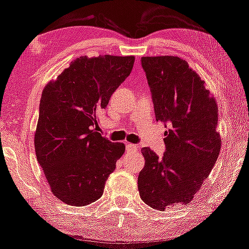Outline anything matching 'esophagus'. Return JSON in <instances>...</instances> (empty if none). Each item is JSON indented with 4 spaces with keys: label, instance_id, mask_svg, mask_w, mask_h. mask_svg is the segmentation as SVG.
Returning a JSON list of instances; mask_svg holds the SVG:
<instances>
[{
    "label": "esophagus",
    "instance_id": "obj_1",
    "mask_svg": "<svg viewBox=\"0 0 249 249\" xmlns=\"http://www.w3.org/2000/svg\"><path fill=\"white\" fill-rule=\"evenodd\" d=\"M125 149H127V152H136L137 151V146L134 144H127L125 145Z\"/></svg>",
    "mask_w": 249,
    "mask_h": 249
}]
</instances>
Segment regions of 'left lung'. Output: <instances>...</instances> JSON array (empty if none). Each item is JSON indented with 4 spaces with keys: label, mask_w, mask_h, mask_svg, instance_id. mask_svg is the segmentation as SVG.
I'll return each mask as SVG.
<instances>
[{
    "label": "left lung",
    "mask_w": 249,
    "mask_h": 249,
    "mask_svg": "<svg viewBox=\"0 0 249 249\" xmlns=\"http://www.w3.org/2000/svg\"><path fill=\"white\" fill-rule=\"evenodd\" d=\"M141 61L156 120L170 129L164 132L162 158L151 148L142 149L145 165L138 190L145 204L164 211L172 204H189L215 164L221 149L217 105L185 60L163 55Z\"/></svg>",
    "instance_id": "8db88e82"
}]
</instances>
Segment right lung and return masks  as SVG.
Listing matches in <instances>:
<instances>
[{"instance_id": "obj_1", "label": "right lung", "mask_w": 249, "mask_h": 249, "mask_svg": "<svg viewBox=\"0 0 249 249\" xmlns=\"http://www.w3.org/2000/svg\"><path fill=\"white\" fill-rule=\"evenodd\" d=\"M134 56L77 57L44 88L35 132L37 161L53 195L71 206L102 196L124 145L97 131V112L130 74Z\"/></svg>"}]
</instances>
